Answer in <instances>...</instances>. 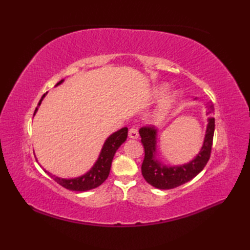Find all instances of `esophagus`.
<instances>
[{"label": "esophagus", "instance_id": "34e87169", "mask_svg": "<svg viewBox=\"0 0 250 250\" xmlns=\"http://www.w3.org/2000/svg\"><path fill=\"white\" fill-rule=\"evenodd\" d=\"M139 129L136 126H132V128L129 130V136L131 139H139Z\"/></svg>", "mask_w": 250, "mask_h": 250}]
</instances>
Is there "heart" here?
Listing matches in <instances>:
<instances>
[{
  "mask_svg": "<svg viewBox=\"0 0 250 250\" xmlns=\"http://www.w3.org/2000/svg\"><path fill=\"white\" fill-rule=\"evenodd\" d=\"M160 91L161 92H164V91H166V87H162V89L160 90ZM168 108V105H166V106H164V107H163V109L160 111V114H159V117H160V118H162V117L164 116V115H166V111H167V109Z\"/></svg>",
  "mask_w": 250,
  "mask_h": 250,
  "instance_id": "1",
  "label": "heart"
}]
</instances>
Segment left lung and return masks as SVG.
Returning a JSON list of instances; mask_svg holds the SVG:
<instances>
[{
    "mask_svg": "<svg viewBox=\"0 0 250 250\" xmlns=\"http://www.w3.org/2000/svg\"><path fill=\"white\" fill-rule=\"evenodd\" d=\"M214 113L213 105H210L208 114ZM215 132V119H208L205 140L199 155L188 164L182 167H166L155 158L156 151V130L153 126H142L140 135L142 144L144 146L145 157L142 164V174L146 182L158 189H173L179 187L185 183L194 178L208 162L213 146Z\"/></svg>",
    "mask_w": 250,
    "mask_h": 250,
    "instance_id": "left-lung-1",
    "label": "left lung"
}]
</instances>
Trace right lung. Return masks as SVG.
Segmentation results:
<instances>
[{"instance_id": "right-lung-1", "label": "right lung", "mask_w": 250, "mask_h": 250, "mask_svg": "<svg viewBox=\"0 0 250 250\" xmlns=\"http://www.w3.org/2000/svg\"><path fill=\"white\" fill-rule=\"evenodd\" d=\"M63 81H60L57 84H60ZM45 97V94L42 97L40 100L39 105L41 104L42 100ZM37 107L35 108L34 114L36 113ZM126 137H128V128H122L121 130L115 132L114 134H111L107 140H106L105 144L102 148V151L100 153V157L98 161L95 162L93 167L90 169V171L83 175L81 177L73 178V179H63L56 176H52L47 171H45L47 174H49L51 177H54L55 182L62 186L63 188L72 190V191H87L91 190L99 187V186L102 185L106 179H107L110 167H111V161H113V158L117 149L121 146L122 143H125Z\"/></svg>"}]
</instances>
